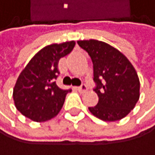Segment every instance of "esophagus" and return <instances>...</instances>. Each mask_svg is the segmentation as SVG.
Masks as SVG:
<instances>
[{
	"label": "esophagus",
	"mask_w": 155,
	"mask_h": 155,
	"mask_svg": "<svg viewBox=\"0 0 155 155\" xmlns=\"http://www.w3.org/2000/svg\"><path fill=\"white\" fill-rule=\"evenodd\" d=\"M87 89H88V87H87L86 84H82L81 86L77 87V90H78V91L80 92V93H84V92H86V91H87Z\"/></svg>",
	"instance_id": "34e87169"
}]
</instances>
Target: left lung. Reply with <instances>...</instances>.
<instances>
[{
  "mask_svg": "<svg viewBox=\"0 0 155 155\" xmlns=\"http://www.w3.org/2000/svg\"><path fill=\"white\" fill-rule=\"evenodd\" d=\"M92 59L99 102L89 111L106 122L125 118L140 98V80L134 66L123 53L96 39L77 42Z\"/></svg>",
  "mask_w": 155,
  "mask_h": 155,
  "instance_id": "1",
  "label": "left lung"
}]
</instances>
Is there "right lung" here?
I'll use <instances>...</instances> for the list:
<instances>
[{"label": "right lung", "instance_id": "right-lung-1", "mask_svg": "<svg viewBox=\"0 0 155 155\" xmlns=\"http://www.w3.org/2000/svg\"><path fill=\"white\" fill-rule=\"evenodd\" d=\"M74 41L50 44L40 49L19 74L14 88L15 105L26 118L45 122L56 116L71 90H62L57 84L58 62L69 54Z\"/></svg>", "mask_w": 155, "mask_h": 155}]
</instances>
